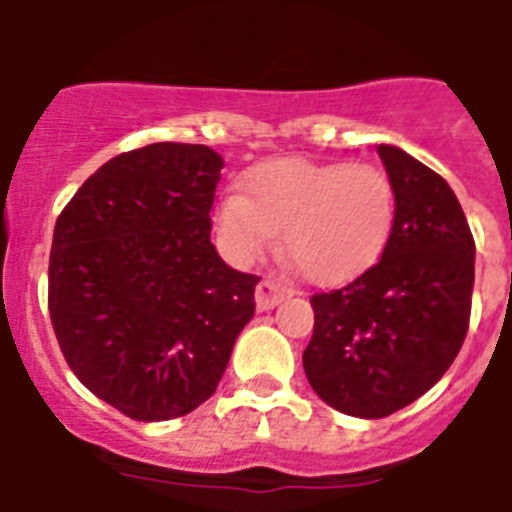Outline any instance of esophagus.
<instances>
[{"label": "esophagus", "mask_w": 512, "mask_h": 512, "mask_svg": "<svg viewBox=\"0 0 512 512\" xmlns=\"http://www.w3.org/2000/svg\"><path fill=\"white\" fill-rule=\"evenodd\" d=\"M289 295H292V289L284 287L281 281L263 279L260 284H257V292H255L257 308H260V311H271V308H276V305Z\"/></svg>", "instance_id": "esophagus-1"}]
</instances>
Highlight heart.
<instances>
[{
  "instance_id": "1",
  "label": "heart",
  "mask_w": 512,
  "mask_h": 512,
  "mask_svg": "<svg viewBox=\"0 0 512 512\" xmlns=\"http://www.w3.org/2000/svg\"><path fill=\"white\" fill-rule=\"evenodd\" d=\"M396 209V185L380 167L273 159L217 201L215 236L231 263L249 265L281 231L305 279L340 284L380 260Z\"/></svg>"
}]
</instances>
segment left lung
Returning <instances> with one entry per match:
<instances>
[{"mask_svg": "<svg viewBox=\"0 0 512 512\" xmlns=\"http://www.w3.org/2000/svg\"><path fill=\"white\" fill-rule=\"evenodd\" d=\"M396 185V225L380 263L311 297L303 353L311 388L332 409L380 420L436 385L470 324L476 241L444 177L396 146L377 148Z\"/></svg>", "mask_w": 512, "mask_h": 512, "instance_id": "left-lung-1", "label": "left lung"}]
</instances>
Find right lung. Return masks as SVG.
<instances>
[{"instance_id": "obj_1", "label": "right lung", "mask_w": 512, "mask_h": 512, "mask_svg": "<svg viewBox=\"0 0 512 512\" xmlns=\"http://www.w3.org/2000/svg\"><path fill=\"white\" fill-rule=\"evenodd\" d=\"M223 159L151 143L114 156L60 212L50 319L71 372L140 422L183 417L217 390L255 316L252 273L209 241Z\"/></svg>"}]
</instances>
